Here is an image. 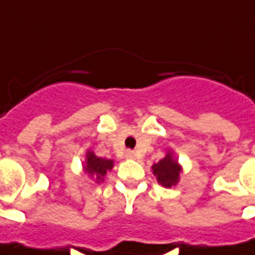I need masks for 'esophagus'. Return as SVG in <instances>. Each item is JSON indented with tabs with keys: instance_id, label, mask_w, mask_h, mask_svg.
I'll list each match as a JSON object with an SVG mask.
<instances>
[{
	"instance_id": "1",
	"label": "esophagus",
	"mask_w": 255,
	"mask_h": 255,
	"mask_svg": "<svg viewBox=\"0 0 255 255\" xmlns=\"http://www.w3.org/2000/svg\"><path fill=\"white\" fill-rule=\"evenodd\" d=\"M126 158H127V159H135L136 158L135 151H132V149H127V151H126Z\"/></svg>"
}]
</instances>
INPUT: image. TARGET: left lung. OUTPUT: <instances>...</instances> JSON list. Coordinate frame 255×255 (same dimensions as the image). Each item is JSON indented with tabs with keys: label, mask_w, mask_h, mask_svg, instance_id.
<instances>
[{
	"label": "left lung",
	"mask_w": 255,
	"mask_h": 255,
	"mask_svg": "<svg viewBox=\"0 0 255 255\" xmlns=\"http://www.w3.org/2000/svg\"><path fill=\"white\" fill-rule=\"evenodd\" d=\"M152 171L153 175H156V179H158L159 183L163 184L164 187H171L172 184L178 183L180 168L178 166V162L172 159L170 153L166 158L155 163L152 166Z\"/></svg>",
	"instance_id": "1"
}]
</instances>
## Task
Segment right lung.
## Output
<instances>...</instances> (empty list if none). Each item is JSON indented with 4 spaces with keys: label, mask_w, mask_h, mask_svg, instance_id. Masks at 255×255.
I'll list each match as a JSON object with an SVG mask.
<instances>
[{
    "label": "right lung",
    "mask_w": 255,
    "mask_h": 255,
    "mask_svg": "<svg viewBox=\"0 0 255 255\" xmlns=\"http://www.w3.org/2000/svg\"><path fill=\"white\" fill-rule=\"evenodd\" d=\"M114 162L110 159H102L97 158L96 155H93L92 152H88L87 155V166H85V172H88L89 175L95 176L97 180H103L104 175L108 171L112 170Z\"/></svg>",
    "instance_id": "right-lung-1"
}]
</instances>
